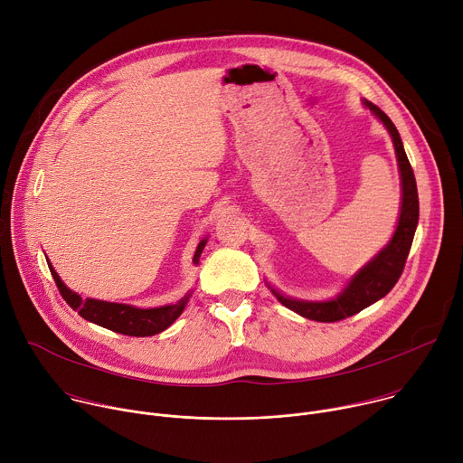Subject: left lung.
Instances as JSON below:
<instances>
[{
  "instance_id": "left-lung-1",
  "label": "left lung",
  "mask_w": 463,
  "mask_h": 463,
  "mask_svg": "<svg viewBox=\"0 0 463 463\" xmlns=\"http://www.w3.org/2000/svg\"><path fill=\"white\" fill-rule=\"evenodd\" d=\"M364 104L373 111V115L383 120L386 129L390 131L393 146H395V156H398L400 163V172H402V184H403V202H402V214L398 222V229L393 232V238L390 243L368 263L366 268H363L348 284V288L335 298L329 302H300L293 298H286L280 293L273 289L277 298L289 307L291 311L317 322H337L346 317H352L370 304L377 302L383 298L393 286L400 280L403 269H405V261L412 247L414 232L418 227V218H420V200H418V186H416V177L414 170L409 163V157L405 154L402 137L398 128L393 126V122L388 118L384 111H381L375 104L364 100Z\"/></svg>"
}]
</instances>
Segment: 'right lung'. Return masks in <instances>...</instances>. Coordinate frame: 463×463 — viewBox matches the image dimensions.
I'll use <instances>...</instances> for the list:
<instances>
[{
    "label": "right lung",
    "mask_w": 463,
    "mask_h": 463,
    "mask_svg": "<svg viewBox=\"0 0 463 463\" xmlns=\"http://www.w3.org/2000/svg\"><path fill=\"white\" fill-rule=\"evenodd\" d=\"M207 240H202L200 245L195 249L194 254V263L200 261V254L205 247ZM51 275L54 279V284L61 295V298L68 302L79 315L93 324H99L106 329H111V332L129 335V337H150L156 334H161L163 329H166L184 309V304L190 295L181 298L177 304L163 306V307H154V309H139L134 306H126V304H113V302H102L95 298H80L77 293L68 289L56 275V271L51 268Z\"/></svg>",
    "instance_id": "add662e5"
}]
</instances>
